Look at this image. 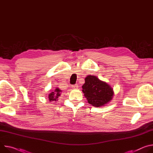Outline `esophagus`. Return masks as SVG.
Masks as SVG:
<instances>
[{
	"mask_svg": "<svg viewBox=\"0 0 153 153\" xmlns=\"http://www.w3.org/2000/svg\"><path fill=\"white\" fill-rule=\"evenodd\" d=\"M71 87H72V89H76L77 88V87H78V86H77V85H72Z\"/></svg>",
	"mask_w": 153,
	"mask_h": 153,
	"instance_id": "34e87169",
	"label": "esophagus"
}]
</instances>
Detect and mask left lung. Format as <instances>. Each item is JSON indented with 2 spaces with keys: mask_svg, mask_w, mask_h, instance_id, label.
Returning <instances> with one entry per match:
<instances>
[{
  "mask_svg": "<svg viewBox=\"0 0 153 153\" xmlns=\"http://www.w3.org/2000/svg\"><path fill=\"white\" fill-rule=\"evenodd\" d=\"M82 88L88 103L93 106H104L113 98L112 88L108 83L100 80L95 75L87 76Z\"/></svg>",
  "mask_w": 153,
  "mask_h": 153,
  "instance_id": "left-lung-1",
  "label": "left lung"
}]
</instances>
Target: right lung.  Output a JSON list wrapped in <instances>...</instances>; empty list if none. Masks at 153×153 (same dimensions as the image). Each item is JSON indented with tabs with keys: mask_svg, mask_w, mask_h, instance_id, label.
<instances>
[{
	"mask_svg": "<svg viewBox=\"0 0 153 153\" xmlns=\"http://www.w3.org/2000/svg\"><path fill=\"white\" fill-rule=\"evenodd\" d=\"M61 92L62 91L59 88H56V89L53 90L52 92L50 94H49V95H48V100L50 101H56L58 100L59 96H60Z\"/></svg>",
	"mask_w": 153,
	"mask_h": 153,
	"instance_id": "right-lung-1",
	"label": "right lung"
}]
</instances>
